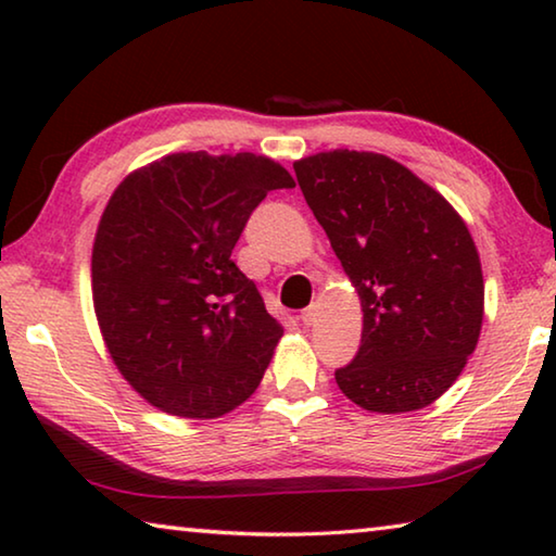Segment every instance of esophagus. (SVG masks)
Returning <instances> with one entry per match:
<instances>
[{
	"label": "esophagus",
	"instance_id": "esophagus-1",
	"mask_svg": "<svg viewBox=\"0 0 556 556\" xmlns=\"http://www.w3.org/2000/svg\"><path fill=\"white\" fill-rule=\"evenodd\" d=\"M316 316H318V306L312 304L308 308H304V312H301V321H304V326H314Z\"/></svg>",
	"mask_w": 556,
	"mask_h": 556
}]
</instances>
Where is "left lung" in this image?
I'll return each mask as SVG.
<instances>
[{
  "label": "left lung",
  "mask_w": 556,
  "mask_h": 556,
  "mask_svg": "<svg viewBox=\"0 0 556 556\" xmlns=\"http://www.w3.org/2000/svg\"><path fill=\"white\" fill-rule=\"evenodd\" d=\"M294 172L363 308L361 351L336 370L338 388L378 414L429 407L481 338L485 287L468 225L384 154L333 149Z\"/></svg>",
  "instance_id": "1"
}]
</instances>
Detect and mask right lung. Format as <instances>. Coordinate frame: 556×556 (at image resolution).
I'll list each match as a JSON object with an SVG mask.
<instances>
[{
	"mask_svg": "<svg viewBox=\"0 0 556 556\" xmlns=\"http://www.w3.org/2000/svg\"><path fill=\"white\" fill-rule=\"evenodd\" d=\"M294 186L269 156L176 152L110 195L92 306L112 363L159 412L215 419L257 390L285 328L230 255L260 201Z\"/></svg>",
	"mask_w": 556,
	"mask_h": 556,
	"instance_id": "add662e5",
	"label": "right lung"
}]
</instances>
